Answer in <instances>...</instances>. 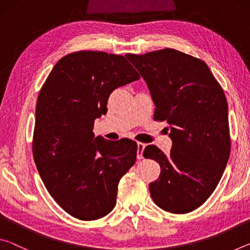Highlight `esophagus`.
<instances>
[{"instance_id":"obj_1","label":"esophagus","mask_w":250,"mask_h":250,"mask_svg":"<svg viewBox=\"0 0 250 250\" xmlns=\"http://www.w3.org/2000/svg\"><path fill=\"white\" fill-rule=\"evenodd\" d=\"M146 149V145L142 142H138V151H137V158L139 160L143 159V151Z\"/></svg>"}]
</instances>
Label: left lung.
<instances>
[{
	"mask_svg": "<svg viewBox=\"0 0 250 250\" xmlns=\"http://www.w3.org/2000/svg\"><path fill=\"white\" fill-rule=\"evenodd\" d=\"M147 84L154 119L171 130L170 154L147 146L143 155L161 167L149 185L160 208L185 214L200 207L216 188L230 154L228 105L224 91L201 59L166 48L126 54Z\"/></svg>",
	"mask_w": 250,
	"mask_h": 250,
	"instance_id": "obj_1",
	"label": "left lung"
}]
</instances>
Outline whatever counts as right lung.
Returning <instances> with one entry per match:
<instances>
[{
	"instance_id": "add662e5",
	"label": "right lung",
	"mask_w": 250,
	"mask_h": 250,
	"mask_svg": "<svg viewBox=\"0 0 250 250\" xmlns=\"http://www.w3.org/2000/svg\"><path fill=\"white\" fill-rule=\"evenodd\" d=\"M140 76L121 55L82 50L62 57L46 79L36 104L33 155L45 188L71 216L108 215L118 184L137 160V142L95 137L118 87Z\"/></svg>"
}]
</instances>
